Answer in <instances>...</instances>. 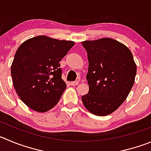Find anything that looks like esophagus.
<instances>
[{"label":"esophagus","instance_id":"esophagus-1","mask_svg":"<svg viewBox=\"0 0 151 151\" xmlns=\"http://www.w3.org/2000/svg\"><path fill=\"white\" fill-rule=\"evenodd\" d=\"M79 84L78 81H73V82L70 83V85L71 86H77Z\"/></svg>","mask_w":151,"mask_h":151}]
</instances>
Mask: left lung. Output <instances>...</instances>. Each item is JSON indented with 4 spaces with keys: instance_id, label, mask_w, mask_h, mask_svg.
<instances>
[{
    "instance_id": "obj_1",
    "label": "left lung",
    "mask_w": 151,
    "mask_h": 151,
    "mask_svg": "<svg viewBox=\"0 0 151 151\" xmlns=\"http://www.w3.org/2000/svg\"><path fill=\"white\" fill-rule=\"evenodd\" d=\"M89 90L83 95L85 107L91 113L104 116L112 113L126 100L134 84L136 65L133 54L121 42L104 38L85 41Z\"/></svg>"
}]
</instances>
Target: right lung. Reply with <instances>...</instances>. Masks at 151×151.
<instances>
[{
	"label": "right lung",
	"mask_w": 151,
	"mask_h": 151,
	"mask_svg": "<svg viewBox=\"0 0 151 151\" xmlns=\"http://www.w3.org/2000/svg\"><path fill=\"white\" fill-rule=\"evenodd\" d=\"M74 45L71 41L39 36L19 46L11 75L15 91L28 107L45 112L57 104L66 88L60 62Z\"/></svg>",
	"instance_id": "1"
}]
</instances>
